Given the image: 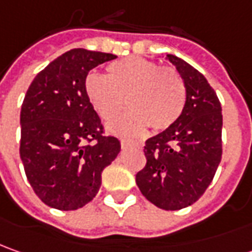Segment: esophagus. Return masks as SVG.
Returning a JSON list of instances; mask_svg holds the SVG:
<instances>
[{"label": "esophagus", "mask_w": 252, "mask_h": 252, "mask_svg": "<svg viewBox=\"0 0 252 252\" xmlns=\"http://www.w3.org/2000/svg\"><path fill=\"white\" fill-rule=\"evenodd\" d=\"M129 145H132V142L131 141H128V139H121V146L126 149V148H128ZM134 145H138V143H134Z\"/></svg>", "instance_id": "obj_1"}]
</instances>
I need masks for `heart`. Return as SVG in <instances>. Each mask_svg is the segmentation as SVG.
<instances>
[{"label":"heart","mask_w":252,"mask_h":252,"mask_svg":"<svg viewBox=\"0 0 252 252\" xmlns=\"http://www.w3.org/2000/svg\"><path fill=\"white\" fill-rule=\"evenodd\" d=\"M85 93L103 120H110L123 107L124 113L107 124L110 132L138 135L149 126L153 131L171 126L181 116L186 104V85L173 68L126 57L111 63L107 74H91L85 79Z\"/></svg>","instance_id":"heart-1"}]
</instances>
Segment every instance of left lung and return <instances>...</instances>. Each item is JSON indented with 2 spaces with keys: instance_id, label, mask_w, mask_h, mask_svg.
<instances>
[{
  "instance_id": "obj_1",
  "label": "left lung",
  "mask_w": 252,
  "mask_h": 252,
  "mask_svg": "<svg viewBox=\"0 0 252 252\" xmlns=\"http://www.w3.org/2000/svg\"><path fill=\"white\" fill-rule=\"evenodd\" d=\"M186 85L181 116L145 142L146 166L136 174L142 195L164 211L196 202L221 159V106L206 78L184 60L167 54Z\"/></svg>"
}]
</instances>
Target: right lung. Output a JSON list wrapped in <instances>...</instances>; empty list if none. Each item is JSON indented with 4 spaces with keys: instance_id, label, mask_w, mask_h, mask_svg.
I'll use <instances>...</instances> for the list:
<instances>
[{
    "instance_id": "obj_1",
    "label": "right lung",
    "mask_w": 252,
    "mask_h": 252,
    "mask_svg": "<svg viewBox=\"0 0 252 252\" xmlns=\"http://www.w3.org/2000/svg\"><path fill=\"white\" fill-rule=\"evenodd\" d=\"M117 58L74 48L36 75L21 110V159L36 195L48 206L75 211L96 196L101 171L121 151L104 136L85 93L89 71Z\"/></svg>"
}]
</instances>
